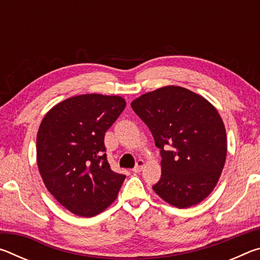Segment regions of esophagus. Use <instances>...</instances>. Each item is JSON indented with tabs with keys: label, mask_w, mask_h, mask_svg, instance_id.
Returning a JSON list of instances; mask_svg holds the SVG:
<instances>
[{
	"label": "esophagus",
	"mask_w": 260,
	"mask_h": 260,
	"mask_svg": "<svg viewBox=\"0 0 260 260\" xmlns=\"http://www.w3.org/2000/svg\"><path fill=\"white\" fill-rule=\"evenodd\" d=\"M143 166H144V161H143L142 159H139L138 161H136L135 167L133 169V172H135V173H140L141 171H142Z\"/></svg>",
	"instance_id": "esophagus-1"
}]
</instances>
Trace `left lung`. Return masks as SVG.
<instances>
[{
  "mask_svg": "<svg viewBox=\"0 0 260 260\" xmlns=\"http://www.w3.org/2000/svg\"><path fill=\"white\" fill-rule=\"evenodd\" d=\"M160 149L161 177L152 189L183 209L210 195L226 161V129L209 101L186 88L169 86L131 104Z\"/></svg>",
  "mask_w": 260,
  "mask_h": 260,
  "instance_id": "1",
  "label": "left lung"
}]
</instances>
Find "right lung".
Instances as JSON below:
<instances>
[{
    "label": "right lung",
    "mask_w": 260,
    "mask_h": 260,
    "mask_svg": "<svg viewBox=\"0 0 260 260\" xmlns=\"http://www.w3.org/2000/svg\"><path fill=\"white\" fill-rule=\"evenodd\" d=\"M125 107L119 96L79 95L43 118L37 136L39 171L51 195L74 214H99L119 192L126 175L110 167L104 135Z\"/></svg>",
    "instance_id": "add662e5"
}]
</instances>
